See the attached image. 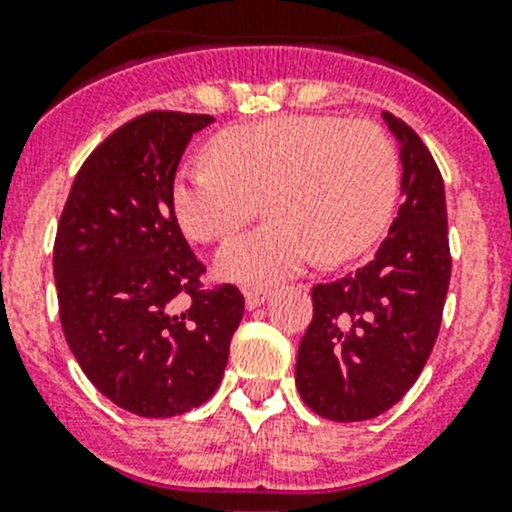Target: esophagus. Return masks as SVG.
I'll return each mask as SVG.
<instances>
[{"instance_id": "1", "label": "esophagus", "mask_w": 512, "mask_h": 512, "mask_svg": "<svg viewBox=\"0 0 512 512\" xmlns=\"http://www.w3.org/2000/svg\"><path fill=\"white\" fill-rule=\"evenodd\" d=\"M267 297H270V289H267V287H250V289H245V307L247 309L262 307V304L267 302Z\"/></svg>"}]
</instances>
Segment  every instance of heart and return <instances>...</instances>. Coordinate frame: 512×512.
<instances>
[{"label": "heart", "instance_id": "b5f03b06", "mask_svg": "<svg viewBox=\"0 0 512 512\" xmlns=\"http://www.w3.org/2000/svg\"><path fill=\"white\" fill-rule=\"evenodd\" d=\"M210 163L185 165L170 188L180 230L220 242L255 218L265 223L215 257L223 280L260 287L319 257L352 260L384 232L399 193V156L376 123L337 116H277L220 131Z\"/></svg>", "mask_w": 512, "mask_h": 512}]
</instances>
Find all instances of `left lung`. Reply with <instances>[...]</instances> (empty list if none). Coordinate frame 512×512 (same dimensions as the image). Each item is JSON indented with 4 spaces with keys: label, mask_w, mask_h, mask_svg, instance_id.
<instances>
[{
    "label": "left lung",
    "mask_w": 512,
    "mask_h": 512,
    "mask_svg": "<svg viewBox=\"0 0 512 512\" xmlns=\"http://www.w3.org/2000/svg\"><path fill=\"white\" fill-rule=\"evenodd\" d=\"M401 143V203L374 260L312 287L314 317L299 342L294 381L329 421H366L414 386L441 329L451 282L443 178L411 126L384 111Z\"/></svg>",
    "instance_id": "8db88e82"
}]
</instances>
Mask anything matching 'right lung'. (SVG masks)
<instances>
[{"label": "right lung", "mask_w": 512, "mask_h": 512, "mask_svg": "<svg viewBox=\"0 0 512 512\" xmlns=\"http://www.w3.org/2000/svg\"><path fill=\"white\" fill-rule=\"evenodd\" d=\"M208 113L151 111L84 160L54 240L66 344L106 399L136 416H178L220 386L245 312L235 285L203 289L205 265L170 203L175 170ZM191 304L180 313L174 299Z\"/></svg>", "instance_id": "obj_1"}]
</instances>
